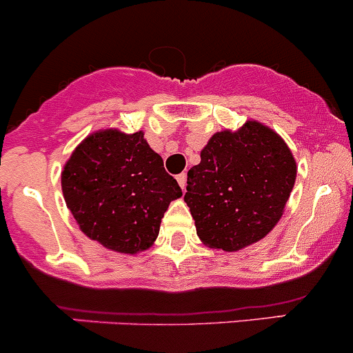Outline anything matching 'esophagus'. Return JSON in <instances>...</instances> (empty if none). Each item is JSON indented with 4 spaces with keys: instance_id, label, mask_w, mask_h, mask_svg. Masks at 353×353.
Segmentation results:
<instances>
[{
    "instance_id": "esophagus-1",
    "label": "esophagus",
    "mask_w": 353,
    "mask_h": 353,
    "mask_svg": "<svg viewBox=\"0 0 353 353\" xmlns=\"http://www.w3.org/2000/svg\"><path fill=\"white\" fill-rule=\"evenodd\" d=\"M176 182H179V185L182 187V190H185V185H187V174H185V173H180L179 176H176Z\"/></svg>"
}]
</instances>
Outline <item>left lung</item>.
Segmentation results:
<instances>
[{"mask_svg":"<svg viewBox=\"0 0 353 353\" xmlns=\"http://www.w3.org/2000/svg\"><path fill=\"white\" fill-rule=\"evenodd\" d=\"M296 161L274 130L246 121L214 133L187 173L185 203L206 246L239 251L263 239L284 213Z\"/></svg>","mask_w":353,"mask_h":353,"instance_id":"8db88e82","label":"left lung"}]
</instances>
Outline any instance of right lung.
Here are the masks:
<instances>
[{
  "instance_id": "obj_1",
  "label": "right lung",
  "mask_w": 353,
  "mask_h": 353,
  "mask_svg": "<svg viewBox=\"0 0 353 353\" xmlns=\"http://www.w3.org/2000/svg\"><path fill=\"white\" fill-rule=\"evenodd\" d=\"M62 192L79 229L107 250H149L171 201L182 196L143 132L100 130L86 137L62 171Z\"/></svg>"
}]
</instances>
